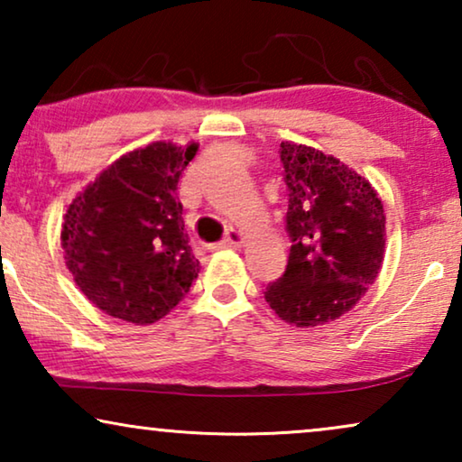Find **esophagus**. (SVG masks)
<instances>
[{
    "mask_svg": "<svg viewBox=\"0 0 462 462\" xmlns=\"http://www.w3.org/2000/svg\"><path fill=\"white\" fill-rule=\"evenodd\" d=\"M244 244V233L237 229H229L223 242L218 244V248H239Z\"/></svg>",
    "mask_w": 462,
    "mask_h": 462,
    "instance_id": "obj_1",
    "label": "esophagus"
}]
</instances>
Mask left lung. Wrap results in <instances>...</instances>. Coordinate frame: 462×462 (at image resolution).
Instances as JSON below:
<instances>
[{
	"label": "left lung",
	"instance_id": "8db88e82",
	"mask_svg": "<svg viewBox=\"0 0 462 462\" xmlns=\"http://www.w3.org/2000/svg\"><path fill=\"white\" fill-rule=\"evenodd\" d=\"M288 185V264L264 288L269 307L299 328L340 318L376 280L384 258V212L368 180L337 157L282 143Z\"/></svg>",
	"mask_w": 462,
	"mask_h": 462
}]
</instances>
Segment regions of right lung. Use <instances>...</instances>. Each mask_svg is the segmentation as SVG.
<instances>
[{
  "label": "right lung",
  "mask_w": 462,
  "mask_h": 462,
  "mask_svg": "<svg viewBox=\"0 0 462 462\" xmlns=\"http://www.w3.org/2000/svg\"><path fill=\"white\" fill-rule=\"evenodd\" d=\"M187 149L153 143L119 157L69 206L62 250L73 280L100 311L155 324L191 290L199 273L176 195Z\"/></svg>",
  "instance_id": "1"
}]
</instances>
